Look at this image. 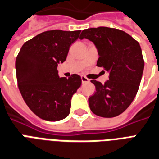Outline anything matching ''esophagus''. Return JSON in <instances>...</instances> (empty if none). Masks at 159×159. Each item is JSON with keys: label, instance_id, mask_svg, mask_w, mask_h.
<instances>
[{"label": "esophagus", "instance_id": "34e87169", "mask_svg": "<svg viewBox=\"0 0 159 159\" xmlns=\"http://www.w3.org/2000/svg\"><path fill=\"white\" fill-rule=\"evenodd\" d=\"M81 80H82V83L83 84L88 83V82H89V80L86 78L85 76H81Z\"/></svg>", "mask_w": 159, "mask_h": 159}]
</instances>
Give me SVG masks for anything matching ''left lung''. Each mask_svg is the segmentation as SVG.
I'll list each match as a JSON object with an SVG mask.
<instances>
[{
    "label": "left lung",
    "mask_w": 159,
    "mask_h": 159,
    "mask_svg": "<svg viewBox=\"0 0 159 159\" xmlns=\"http://www.w3.org/2000/svg\"><path fill=\"white\" fill-rule=\"evenodd\" d=\"M84 38L98 50L97 66L109 74L104 84L91 80L96 92L89 98V108L98 116H118L131 104L139 88L144 68L139 43L123 30L104 26L84 30L80 39Z\"/></svg>",
    "instance_id": "8db88e82"
}]
</instances>
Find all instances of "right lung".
<instances>
[{
	"label": "right lung",
	"instance_id": "add662e5",
	"mask_svg": "<svg viewBox=\"0 0 159 159\" xmlns=\"http://www.w3.org/2000/svg\"><path fill=\"white\" fill-rule=\"evenodd\" d=\"M81 30H48L22 45L16 60V79L25 104L39 118L60 121L70 112L71 99L81 85L74 74L60 78L58 64L66 61L70 46Z\"/></svg>",
	"mask_w": 159,
	"mask_h": 159
}]
</instances>
